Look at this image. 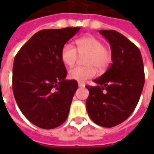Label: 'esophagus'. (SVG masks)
Listing matches in <instances>:
<instances>
[{
    "label": "esophagus",
    "instance_id": "34e87169",
    "mask_svg": "<svg viewBox=\"0 0 154 154\" xmlns=\"http://www.w3.org/2000/svg\"><path fill=\"white\" fill-rule=\"evenodd\" d=\"M78 86L79 87H85V85L82 82H78Z\"/></svg>",
    "mask_w": 154,
    "mask_h": 154
}]
</instances>
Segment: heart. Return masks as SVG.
<instances>
[{"mask_svg": "<svg viewBox=\"0 0 154 154\" xmlns=\"http://www.w3.org/2000/svg\"><path fill=\"white\" fill-rule=\"evenodd\" d=\"M76 45L77 49L69 43L64 45L60 49V59L65 65L72 66L76 62L78 54L80 56L87 55L85 61L87 66H76L70 69L69 71L70 79L79 82H85L95 76L96 70L94 67L99 70H104L112 60L111 50L105 47L104 43L97 37L93 36L82 37L76 41Z\"/></svg>", "mask_w": 154, "mask_h": 154, "instance_id": "b5f03b06", "label": "heart"}]
</instances>
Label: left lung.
I'll return each mask as SVG.
<instances>
[{
	"instance_id": "left-lung-1",
	"label": "left lung",
	"mask_w": 154,
	"mask_h": 154,
	"mask_svg": "<svg viewBox=\"0 0 154 154\" xmlns=\"http://www.w3.org/2000/svg\"><path fill=\"white\" fill-rule=\"evenodd\" d=\"M110 45L112 64L96 86H86L89 94L86 109L90 119L100 126L121 124L134 112L145 83L143 60L137 47L115 30H99Z\"/></svg>"
}]
</instances>
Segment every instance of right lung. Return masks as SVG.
I'll return each mask as SVG.
<instances>
[{"mask_svg": "<svg viewBox=\"0 0 154 154\" xmlns=\"http://www.w3.org/2000/svg\"><path fill=\"white\" fill-rule=\"evenodd\" d=\"M79 27L44 29L35 33L16 55L13 91L18 107L35 125L50 129L66 121L77 89L67 71L60 49Z\"/></svg>", "mask_w": 154, "mask_h": 154, "instance_id": "add662e5", "label": "right lung"}]
</instances>
